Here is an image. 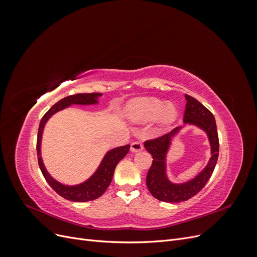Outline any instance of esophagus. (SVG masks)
<instances>
[{"label": "esophagus", "mask_w": 257, "mask_h": 257, "mask_svg": "<svg viewBox=\"0 0 257 257\" xmlns=\"http://www.w3.org/2000/svg\"><path fill=\"white\" fill-rule=\"evenodd\" d=\"M144 149V144L142 141H135L132 143L131 145V150L133 152H138V151H142Z\"/></svg>", "instance_id": "1"}]
</instances>
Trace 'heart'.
I'll list each match as a JSON object with an SVG mask.
<instances>
[{
	"label": "heart",
	"instance_id": "obj_1",
	"mask_svg": "<svg viewBox=\"0 0 257 257\" xmlns=\"http://www.w3.org/2000/svg\"><path fill=\"white\" fill-rule=\"evenodd\" d=\"M127 113L134 122H149L160 116L164 125L173 123L177 116V109L173 104L165 105L158 98H135L127 105Z\"/></svg>",
	"mask_w": 257,
	"mask_h": 257
}]
</instances>
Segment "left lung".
I'll return each mask as SVG.
<instances>
[{
	"label": "left lung",
	"instance_id": "1",
	"mask_svg": "<svg viewBox=\"0 0 257 257\" xmlns=\"http://www.w3.org/2000/svg\"><path fill=\"white\" fill-rule=\"evenodd\" d=\"M186 105L184 110L183 122L195 124V125L203 128L208 137L210 145H211V154L208 165L196 178L193 180L182 183L174 184L168 181L165 173V158L168 147L170 145V139L178 133L180 127H176L170 133L164 134L153 139H148L145 142V147L150 154H152V165L147 175V186L149 189L152 196L157 199L166 201V203H180L185 201L204 188L208 180L211 177L214 167L216 165L217 158H219V136L215 119L209 109L199 103L196 98L185 94Z\"/></svg>",
	"mask_w": 257,
	"mask_h": 257
}]
</instances>
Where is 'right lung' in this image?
I'll return each mask as SVG.
<instances>
[{
  "instance_id": "add662e5",
  "label": "right lung",
  "mask_w": 257,
  "mask_h": 257,
  "mask_svg": "<svg viewBox=\"0 0 257 257\" xmlns=\"http://www.w3.org/2000/svg\"><path fill=\"white\" fill-rule=\"evenodd\" d=\"M102 94L100 93H78V94L69 95L64 98H62L57 104H54L50 109L44 114V116L41 120L40 127H38V133H37V143H36V151H37V160H38V165H40L41 172L46 179V181L51 188L56 191L60 196L63 198L71 200V201H89V200H94L98 197H100L105 193L108 186H109L114 168L116 164L125 157L128 153L130 150V145L122 146L119 148H114V149L110 150L108 152L104 160L100 163L98 169L95 172L88 181H85L79 185L75 186H66L59 183L58 181L52 179L47 170L45 169V166L43 164V161L41 158V139L43 130L45 126V123L50 116L56 113L57 111L63 109V108L73 105V104H78V105H90V104H95L97 103L96 98Z\"/></svg>"
}]
</instances>
